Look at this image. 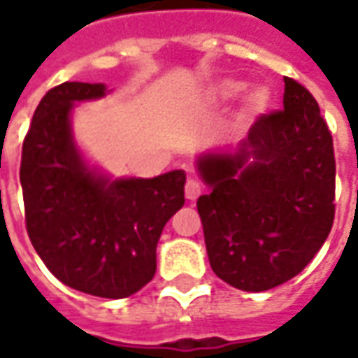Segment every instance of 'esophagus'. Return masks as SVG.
<instances>
[{
	"instance_id": "34e87169",
	"label": "esophagus",
	"mask_w": 358,
	"mask_h": 358,
	"mask_svg": "<svg viewBox=\"0 0 358 358\" xmlns=\"http://www.w3.org/2000/svg\"><path fill=\"white\" fill-rule=\"evenodd\" d=\"M184 194H186L187 201H195L201 195V184L197 180L189 178L186 182V187H184Z\"/></svg>"
}]
</instances>
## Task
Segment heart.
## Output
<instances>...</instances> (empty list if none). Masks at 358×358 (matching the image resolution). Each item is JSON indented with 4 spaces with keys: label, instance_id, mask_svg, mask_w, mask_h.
<instances>
[{
    "label": "heart",
    "instance_id": "heart-1",
    "mask_svg": "<svg viewBox=\"0 0 358 358\" xmlns=\"http://www.w3.org/2000/svg\"><path fill=\"white\" fill-rule=\"evenodd\" d=\"M245 90V84L236 80H226L224 84H220V95L226 99L238 97ZM268 105V94L264 90H255L253 94L249 95V107L253 110H263Z\"/></svg>",
    "mask_w": 358,
    "mask_h": 358
}]
</instances>
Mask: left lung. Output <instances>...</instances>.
<instances>
[{
	"label": "left lung",
	"mask_w": 358,
	"mask_h": 358,
	"mask_svg": "<svg viewBox=\"0 0 358 358\" xmlns=\"http://www.w3.org/2000/svg\"><path fill=\"white\" fill-rule=\"evenodd\" d=\"M284 109L261 115L234 151L205 153L197 199L213 272L243 292L297 276L336 215L334 140L305 86L284 76Z\"/></svg>",
	"instance_id": "left-lung-1"
}]
</instances>
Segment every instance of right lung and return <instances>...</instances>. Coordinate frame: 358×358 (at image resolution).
I'll use <instances>...</instances> for the list:
<instances>
[{
    "label": "right lung",
    "instance_id": "add662e5",
    "mask_svg": "<svg viewBox=\"0 0 358 358\" xmlns=\"http://www.w3.org/2000/svg\"><path fill=\"white\" fill-rule=\"evenodd\" d=\"M103 95V84L86 82L43 95L22 141L20 186L28 238L51 274L82 293L122 299L155 276L157 241L184 205L186 172L110 182L90 171L71 110Z\"/></svg>",
    "mask_w": 358,
    "mask_h": 358
}]
</instances>
